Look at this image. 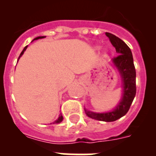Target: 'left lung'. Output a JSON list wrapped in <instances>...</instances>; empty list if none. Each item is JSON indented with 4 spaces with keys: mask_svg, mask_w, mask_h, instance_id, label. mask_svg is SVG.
<instances>
[{
    "mask_svg": "<svg viewBox=\"0 0 156 156\" xmlns=\"http://www.w3.org/2000/svg\"><path fill=\"white\" fill-rule=\"evenodd\" d=\"M110 42L119 55L112 58L114 65L119 71L123 83L122 98L116 108L105 113H96L84 108L85 113L91 119L105 122H113L127 113L136 94V70L133 64V55L129 47L119 37L106 33Z\"/></svg>",
    "mask_w": 156,
    "mask_h": 156,
    "instance_id": "1",
    "label": "left lung"
}]
</instances>
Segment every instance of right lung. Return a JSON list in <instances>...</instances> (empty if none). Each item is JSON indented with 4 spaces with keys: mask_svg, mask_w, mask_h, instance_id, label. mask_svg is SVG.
<instances>
[{
    "mask_svg": "<svg viewBox=\"0 0 156 156\" xmlns=\"http://www.w3.org/2000/svg\"><path fill=\"white\" fill-rule=\"evenodd\" d=\"M45 37H36L35 39L34 40H38V39H42V38H44ZM27 46H26L24 48V49H23V51L21 52V54H20V55H19V58H18V61H19V58L21 57L22 55H23V53H24V51H26V49H27ZM62 119H63V117H62V114H60V115H59V117H58V119H57V120L55 121V122H53V123H60V122H62Z\"/></svg>",
    "mask_w": 156,
    "mask_h": 156,
    "instance_id": "obj_1",
    "label": "right lung"
}]
</instances>
